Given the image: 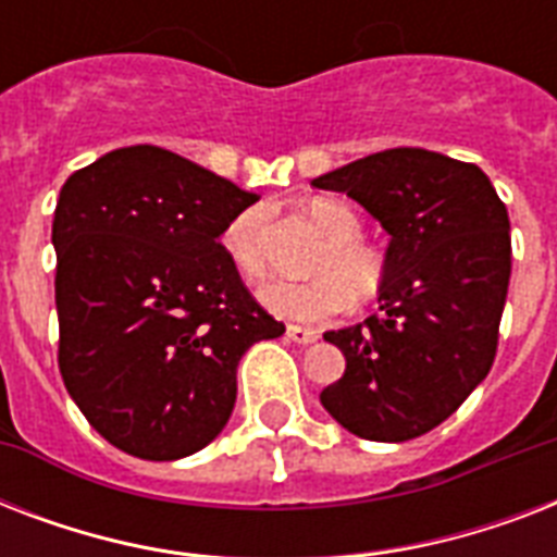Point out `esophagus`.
<instances>
[{"label": "esophagus", "instance_id": "1", "mask_svg": "<svg viewBox=\"0 0 557 557\" xmlns=\"http://www.w3.org/2000/svg\"><path fill=\"white\" fill-rule=\"evenodd\" d=\"M286 335H288V341H295V344H304V347H309V344H314V341H318V332L306 330V326H288Z\"/></svg>", "mask_w": 557, "mask_h": 557}]
</instances>
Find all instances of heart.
<instances>
[{"label":"heart","instance_id":"b5f03b06","mask_svg":"<svg viewBox=\"0 0 557 557\" xmlns=\"http://www.w3.org/2000/svg\"><path fill=\"white\" fill-rule=\"evenodd\" d=\"M309 216L321 225L332 239L323 253L314 280H274L260 292V304L271 314L295 323H323L335 314L347 312L352 300H372L384 286L387 260L384 253L364 245L361 219L347 201L318 196L309 201ZM222 248L245 280H262L269 274V253H265V213L245 210L222 234Z\"/></svg>","mask_w":557,"mask_h":557}]
</instances>
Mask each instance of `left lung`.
<instances>
[{"mask_svg":"<svg viewBox=\"0 0 557 557\" xmlns=\"http://www.w3.org/2000/svg\"><path fill=\"white\" fill-rule=\"evenodd\" d=\"M389 234L379 314L326 332L347 370L321 405L349 433L407 442L433 431L488 375L511 277L509 213L476 164L419 147L323 173Z\"/></svg>","mask_w":557,"mask_h":557,"instance_id":"obj_1","label":"left lung"}]
</instances>
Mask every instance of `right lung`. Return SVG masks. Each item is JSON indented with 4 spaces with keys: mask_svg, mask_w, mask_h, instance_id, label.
Masks as SVG:
<instances>
[{
    "mask_svg": "<svg viewBox=\"0 0 557 557\" xmlns=\"http://www.w3.org/2000/svg\"><path fill=\"white\" fill-rule=\"evenodd\" d=\"M257 199L150 144L65 178L51 225L57 361L115 448L152 462L205 448L231 419L239 358L286 332L219 243Z\"/></svg>",
    "mask_w": 557,
    "mask_h": 557,
    "instance_id": "1",
    "label": "right lung"
}]
</instances>
